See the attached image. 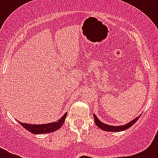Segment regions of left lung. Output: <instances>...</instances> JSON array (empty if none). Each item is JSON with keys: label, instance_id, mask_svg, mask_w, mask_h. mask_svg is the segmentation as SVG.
<instances>
[{"label": "left lung", "instance_id": "left-lung-1", "mask_svg": "<svg viewBox=\"0 0 158 158\" xmlns=\"http://www.w3.org/2000/svg\"><path fill=\"white\" fill-rule=\"evenodd\" d=\"M93 117H94V120H95V124H96L97 126L99 128H101L102 130H104V131H113V132H115V131H122L124 130H126L130 127H131L135 122L138 121V119L139 118L140 116H138V118H136L135 119H134L133 121H131V122L129 123L126 124L125 125H122V126H111V125H106V124L102 123V122H100L99 120L98 119V118L96 117L95 114H93Z\"/></svg>", "mask_w": 158, "mask_h": 158}]
</instances>
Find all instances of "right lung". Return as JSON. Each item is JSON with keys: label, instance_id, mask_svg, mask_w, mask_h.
<instances>
[{"label": "right lung", "instance_id": "right-lung-1", "mask_svg": "<svg viewBox=\"0 0 158 158\" xmlns=\"http://www.w3.org/2000/svg\"><path fill=\"white\" fill-rule=\"evenodd\" d=\"M67 113L64 114L61 118L56 122H52V123L45 124V125H30V124L22 123L19 121L17 122L22 125L25 129L29 131L30 132L33 134H44V133H49V132H53L55 131L58 130L62 127L66 119Z\"/></svg>", "mask_w": 158, "mask_h": 158}]
</instances>
